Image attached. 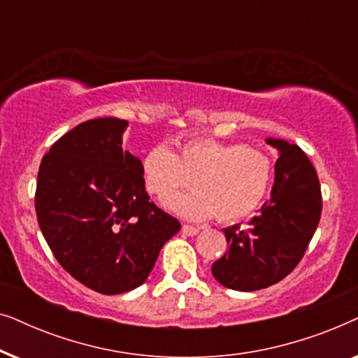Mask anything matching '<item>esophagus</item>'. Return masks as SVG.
Wrapping results in <instances>:
<instances>
[{
  "mask_svg": "<svg viewBox=\"0 0 358 358\" xmlns=\"http://www.w3.org/2000/svg\"><path fill=\"white\" fill-rule=\"evenodd\" d=\"M200 231L197 227H192V224H184L182 227V233L187 234V236H195Z\"/></svg>",
  "mask_w": 358,
  "mask_h": 358,
  "instance_id": "1",
  "label": "esophagus"
}]
</instances>
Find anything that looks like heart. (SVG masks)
Returning <instances> with one entry per match:
<instances>
[{
	"label": "heart",
	"mask_w": 358,
	"mask_h": 358,
	"mask_svg": "<svg viewBox=\"0 0 358 358\" xmlns=\"http://www.w3.org/2000/svg\"><path fill=\"white\" fill-rule=\"evenodd\" d=\"M141 176L161 203L189 185L194 193L180 196L168 207L189 220L217 217L236 222L256 212L271 189L273 164L266 151L215 138H190L174 151L156 145L141 158Z\"/></svg>",
	"instance_id": "1"
}]
</instances>
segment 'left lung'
<instances>
[{"label": "left lung", "mask_w": 358, "mask_h": 358, "mask_svg": "<svg viewBox=\"0 0 358 358\" xmlns=\"http://www.w3.org/2000/svg\"><path fill=\"white\" fill-rule=\"evenodd\" d=\"M278 151L271 200L248 228L223 229L228 251L213 262L212 273L223 287L254 292L285 278L301 261L321 218L320 179L300 146L267 138Z\"/></svg>", "instance_id": "left-lung-1"}]
</instances>
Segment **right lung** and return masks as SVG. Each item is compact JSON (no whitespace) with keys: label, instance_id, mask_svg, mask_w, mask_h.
I'll list each match as a JSON object with an SVG mask.
<instances>
[{"label":"right lung","instance_id":"add662e5","mask_svg":"<svg viewBox=\"0 0 358 358\" xmlns=\"http://www.w3.org/2000/svg\"><path fill=\"white\" fill-rule=\"evenodd\" d=\"M129 122H83L52 145L37 176L36 213L60 266L102 295L140 287L180 223L145 190L141 161L122 150Z\"/></svg>","mask_w":358,"mask_h":358}]
</instances>
